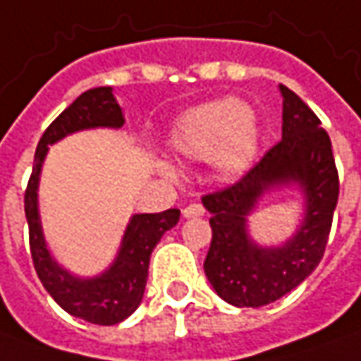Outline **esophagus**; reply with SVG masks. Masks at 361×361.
I'll use <instances>...</instances> for the list:
<instances>
[{"instance_id": "1", "label": "esophagus", "mask_w": 361, "mask_h": 361, "mask_svg": "<svg viewBox=\"0 0 361 361\" xmlns=\"http://www.w3.org/2000/svg\"><path fill=\"white\" fill-rule=\"evenodd\" d=\"M204 212L205 209L202 204H190L181 209L183 218H200V216H204Z\"/></svg>"}]
</instances>
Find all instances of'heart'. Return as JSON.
<instances>
[{"mask_svg": "<svg viewBox=\"0 0 361 361\" xmlns=\"http://www.w3.org/2000/svg\"><path fill=\"white\" fill-rule=\"evenodd\" d=\"M169 152L181 159L209 157L221 178H238L254 164L259 123L252 107L219 99L183 111L168 133Z\"/></svg>", "mask_w": 361, "mask_h": 361, "instance_id": "heart-1", "label": "heart"}]
</instances>
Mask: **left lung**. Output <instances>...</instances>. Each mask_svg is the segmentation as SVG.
Returning a JSON list of instances; mask_svg holds the SVG:
<instances>
[{
    "label": "left lung",
    "instance_id": "left-lung-1",
    "mask_svg": "<svg viewBox=\"0 0 361 361\" xmlns=\"http://www.w3.org/2000/svg\"><path fill=\"white\" fill-rule=\"evenodd\" d=\"M281 142L242 180L202 197L212 214V243L204 269L221 300L235 307H262L292 292L324 257L340 180L331 142L304 102L280 85ZM295 185L305 195V219L288 243L262 248L249 238L247 216L264 192Z\"/></svg>",
    "mask_w": 361,
    "mask_h": 361
}]
</instances>
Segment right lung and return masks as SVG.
I'll return each mask as SVG.
<instances>
[{"label":"right lung","instance_id":"right-lung-1","mask_svg":"<svg viewBox=\"0 0 361 361\" xmlns=\"http://www.w3.org/2000/svg\"><path fill=\"white\" fill-rule=\"evenodd\" d=\"M123 123V111L111 94V87H94L83 92L44 131L35 149L32 176L23 200L30 228L32 259L37 278L42 280L47 293L68 314L97 326L119 324L142 304L152 252L161 235L180 221V209L131 216L114 264L95 278H78L69 274L66 267L59 266L47 250L37 207V185L49 149L47 145L75 131L94 128L118 130Z\"/></svg>","mask_w":361,"mask_h":361}]
</instances>
